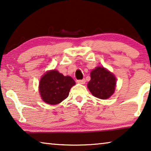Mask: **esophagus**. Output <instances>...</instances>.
I'll return each instance as SVG.
<instances>
[{"instance_id":"1","label":"esophagus","mask_w":151,"mask_h":151,"mask_svg":"<svg viewBox=\"0 0 151 151\" xmlns=\"http://www.w3.org/2000/svg\"><path fill=\"white\" fill-rule=\"evenodd\" d=\"M85 81H85V78H83L82 80H77V83H80V84H85Z\"/></svg>"}]
</instances>
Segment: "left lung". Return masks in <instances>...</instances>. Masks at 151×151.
Masks as SVG:
<instances>
[{
    "label": "left lung",
    "instance_id": "left-lung-1",
    "mask_svg": "<svg viewBox=\"0 0 151 151\" xmlns=\"http://www.w3.org/2000/svg\"><path fill=\"white\" fill-rule=\"evenodd\" d=\"M90 75L87 87L93 96L106 100L114 93L116 79L112 73L104 67L98 66L92 70Z\"/></svg>",
    "mask_w": 151,
    "mask_h": 151
}]
</instances>
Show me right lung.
Wrapping results in <instances>:
<instances>
[{"mask_svg": "<svg viewBox=\"0 0 151 151\" xmlns=\"http://www.w3.org/2000/svg\"><path fill=\"white\" fill-rule=\"evenodd\" d=\"M75 85V81L70 76H64L56 70H52L40 78L39 93L45 102L58 104L68 97L70 90Z\"/></svg>", "mask_w": 151, "mask_h": 151, "instance_id": "obj_1", "label": "right lung"}]
</instances>
